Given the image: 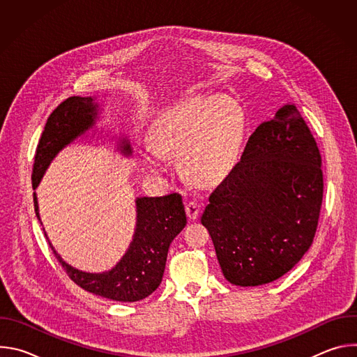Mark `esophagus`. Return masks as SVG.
Wrapping results in <instances>:
<instances>
[{
  "label": "esophagus",
  "mask_w": 357,
  "mask_h": 357,
  "mask_svg": "<svg viewBox=\"0 0 357 357\" xmlns=\"http://www.w3.org/2000/svg\"><path fill=\"white\" fill-rule=\"evenodd\" d=\"M185 211H186V215H188V218H189L190 220H195V219L197 218V215H199V211H200V205H199L197 202H195V200L186 202V205H185Z\"/></svg>",
  "instance_id": "esophagus-1"
}]
</instances>
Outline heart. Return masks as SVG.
I'll use <instances>...</instances> for the list:
<instances>
[{"mask_svg":"<svg viewBox=\"0 0 357 357\" xmlns=\"http://www.w3.org/2000/svg\"><path fill=\"white\" fill-rule=\"evenodd\" d=\"M244 135V113L237 101L222 96H196L169 109L152 126L155 149L144 152L152 169L160 157L179 158L182 174L195 183L220 182L234 167Z\"/></svg>","mask_w":357,"mask_h":357,"instance_id":"heart-1","label":"heart"}]
</instances>
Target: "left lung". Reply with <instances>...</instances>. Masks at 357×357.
<instances>
[{
  "instance_id": "1",
  "label": "left lung",
  "mask_w": 357,
  "mask_h": 357,
  "mask_svg": "<svg viewBox=\"0 0 357 357\" xmlns=\"http://www.w3.org/2000/svg\"><path fill=\"white\" fill-rule=\"evenodd\" d=\"M321 165L317 141L294 105L250 135L200 219L229 282H273L308 251L324 197Z\"/></svg>"
}]
</instances>
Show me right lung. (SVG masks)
I'll use <instances>...</instances> for the list:
<instances>
[{"instance_id": "obj_1", "label": "right lung", "mask_w": 357, "mask_h": 357, "mask_svg": "<svg viewBox=\"0 0 357 357\" xmlns=\"http://www.w3.org/2000/svg\"><path fill=\"white\" fill-rule=\"evenodd\" d=\"M97 109L98 106L94 103L93 97L73 96L66 98L49 116L35 154L32 171L33 189L38 188L47 167L59 152L93 128L98 114ZM119 149L126 157L132 152L128 139H121ZM33 205L36 218L40 222L35 192ZM135 206L137 225L132 241L123 259L109 271L86 273L69 266L47 240L55 257L73 282L94 295L120 302L144 299L160 287L169 244L186 225L182 196L171 193L160 197H137Z\"/></svg>"}]
</instances>
